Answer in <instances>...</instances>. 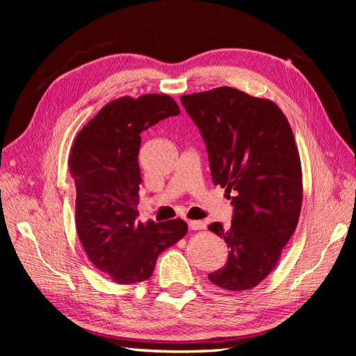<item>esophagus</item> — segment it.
<instances>
[{
	"label": "esophagus",
	"instance_id": "esophagus-1",
	"mask_svg": "<svg viewBox=\"0 0 356 356\" xmlns=\"http://www.w3.org/2000/svg\"><path fill=\"white\" fill-rule=\"evenodd\" d=\"M188 227H190V230H203L204 227H207V224H204L203 221H188Z\"/></svg>",
	"mask_w": 356,
	"mask_h": 356
}]
</instances>
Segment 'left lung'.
I'll return each instance as SVG.
<instances>
[{"label": "left lung", "mask_w": 356, "mask_h": 356, "mask_svg": "<svg viewBox=\"0 0 356 356\" xmlns=\"http://www.w3.org/2000/svg\"><path fill=\"white\" fill-rule=\"evenodd\" d=\"M181 102L207 144L213 186L233 195L230 227H208L230 248L229 260L208 277L225 291L251 289L276 267L300 218L303 175L293 131L273 101L227 86Z\"/></svg>", "instance_id": "8db88e82"}]
</instances>
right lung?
<instances>
[{
	"label": "right lung",
	"instance_id": "1",
	"mask_svg": "<svg viewBox=\"0 0 356 356\" xmlns=\"http://www.w3.org/2000/svg\"><path fill=\"white\" fill-rule=\"evenodd\" d=\"M179 106L169 95L122 96L83 126L70 152L75 181V227L92 264L113 282L132 285L153 275L161 251L187 233V222L136 221L141 132Z\"/></svg>",
	"mask_w": 356,
	"mask_h": 356
}]
</instances>
